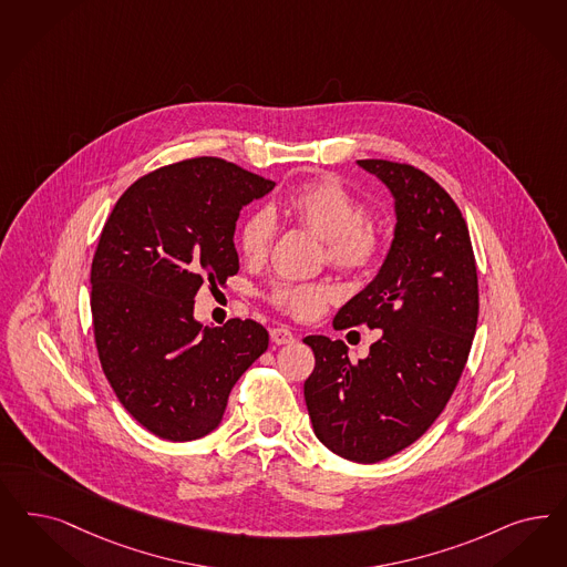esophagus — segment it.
Segmentation results:
<instances>
[{"label":"esophagus","mask_w":567,"mask_h":567,"mask_svg":"<svg viewBox=\"0 0 567 567\" xmlns=\"http://www.w3.org/2000/svg\"><path fill=\"white\" fill-rule=\"evenodd\" d=\"M270 337H272L274 343L276 346H287V343H293L295 334L289 331L287 327H276L270 331Z\"/></svg>","instance_id":"obj_1"}]
</instances>
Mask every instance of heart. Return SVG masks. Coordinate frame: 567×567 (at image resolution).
Masks as SVG:
<instances>
[{"mask_svg":"<svg viewBox=\"0 0 567 567\" xmlns=\"http://www.w3.org/2000/svg\"><path fill=\"white\" fill-rule=\"evenodd\" d=\"M272 214L322 240L324 255L343 272H362L371 268L381 254V233L367 221V209L355 196L331 177H318L297 186L285 196ZM270 212L259 209L247 217L240 230V251L247 261L259 264L272 247L276 224ZM324 282H285L276 285L268 301L295 318H313L331 299Z\"/></svg>","mask_w":567,"mask_h":567,"instance_id":"obj_1","label":"heart"}]
</instances>
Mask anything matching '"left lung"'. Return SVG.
Returning a JSON list of instances; mask_svg holds the SVG:
<instances>
[{"label": "left lung", "instance_id": "obj_1", "mask_svg": "<svg viewBox=\"0 0 567 567\" xmlns=\"http://www.w3.org/2000/svg\"><path fill=\"white\" fill-rule=\"evenodd\" d=\"M393 198L390 251L332 327L381 329L367 358L343 341L303 339L316 355L303 395L313 433L353 461L379 463L411 446L444 411L477 327V268L467 224L449 193L412 165L355 161Z\"/></svg>", "mask_w": 567, "mask_h": 567}]
</instances>
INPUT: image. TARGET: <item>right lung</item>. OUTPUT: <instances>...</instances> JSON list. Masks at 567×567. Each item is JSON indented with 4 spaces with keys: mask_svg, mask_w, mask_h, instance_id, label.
Instances as JSON below:
<instances>
[{
    "mask_svg": "<svg viewBox=\"0 0 567 567\" xmlns=\"http://www.w3.org/2000/svg\"><path fill=\"white\" fill-rule=\"evenodd\" d=\"M272 179L198 156L140 177L118 198L92 261L100 364L118 402L169 442L217 430L240 374L268 350L255 320L203 327L196 291L238 272L236 219Z\"/></svg>",
    "mask_w": 567,
    "mask_h": 567,
    "instance_id": "1",
    "label": "right lung"
}]
</instances>
